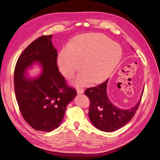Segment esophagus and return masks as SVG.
Wrapping results in <instances>:
<instances>
[{"label":"esophagus","mask_w":160,"mask_h":160,"mask_svg":"<svg viewBox=\"0 0 160 160\" xmlns=\"http://www.w3.org/2000/svg\"><path fill=\"white\" fill-rule=\"evenodd\" d=\"M84 92V89L82 88H77V93L78 94H81V93H83Z\"/></svg>","instance_id":"1"}]
</instances>
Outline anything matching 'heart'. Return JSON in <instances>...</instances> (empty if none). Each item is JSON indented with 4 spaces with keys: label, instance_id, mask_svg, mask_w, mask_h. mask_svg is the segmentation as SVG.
<instances>
[{
    "label": "heart",
    "instance_id": "b5f03b06",
    "mask_svg": "<svg viewBox=\"0 0 160 160\" xmlns=\"http://www.w3.org/2000/svg\"><path fill=\"white\" fill-rule=\"evenodd\" d=\"M120 46L102 34L88 33L75 37L58 58L61 72L71 77L81 68L75 83L85 85L92 81L99 83L107 79L122 59Z\"/></svg>",
    "mask_w": 160,
    "mask_h": 160
}]
</instances>
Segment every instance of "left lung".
Segmentation results:
<instances>
[{
  "label": "left lung",
  "instance_id": "obj_1",
  "mask_svg": "<svg viewBox=\"0 0 160 160\" xmlns=\"http://www.w3.org/2000/svg\"><path fill=\"white\" fill-rule=\"evenodd\" d=\"M108 81L93 88L86 89L84 93L90 101L88 115L91 123L101 131L111 132L130 122L139 108L142 95L133 108L128 110L120 109L111 103L108 98L106 91Z\"/></svg>",
  "mask_w": 160,
  "mask_h": 160
}]
</instances>
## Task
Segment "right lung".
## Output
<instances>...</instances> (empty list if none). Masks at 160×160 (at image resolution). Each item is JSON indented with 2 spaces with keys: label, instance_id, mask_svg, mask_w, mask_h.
I'll return each mask as SVG.
<instances>
[{
  "label": "right lung",
  "instance_id": "right-lung-1",
  "mask_svg": "<svg viewBox=\"0 0 160 160\" xmlns=\"http://www.w3.org/2000/svg\"><path fill=\"white\" fill-rule=\"evenodd\" d=\"M52 37L44 35L32 42L19 56L14 71V92L22 118L34 129L45 132L59 126L67 105L77 95L59 71ZM34 62L41 63L43 71L37 79H27L23 72Z\"/></svg>",
  "mask_w": 160,
  "mask_h": 160
}]
</instances>
